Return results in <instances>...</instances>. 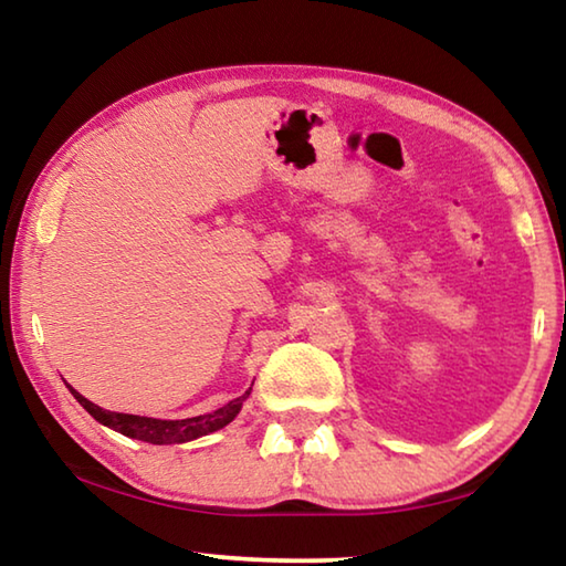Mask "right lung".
Segmentation results:
<instances>
[{"mask_svg":"<svg viewBox=\"0 0 566 566\" xmlns=\"http://www.w3.org/2000/svg\"><path fill=\"white\" fill-rule=\"evenodd\" d=\"M74 399L90 411V415L99 421V424L114 429L124 437L132 439H142V442L149 444H181V442H191V439L205 437L209 432H217V429L227 427L232 421L239 409H242L244 399L249 397V391H244L242 397H237L229 401V405L219 407L217 411H209V415H199V417H189V419H151V417H137V415H119V411H109L102 409L97 405H92L87 397H82L80 391L72 389Z\"/></svg>","mask_w":566,"mask_h":566,"instance_id":"1","label":"right lung"}]
</instances>
